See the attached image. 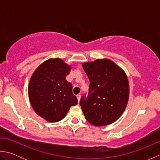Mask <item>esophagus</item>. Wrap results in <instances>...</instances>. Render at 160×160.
Wrapping results in <instances>:
<instances>
[{"mask_svg":"<svg viewBox=\"0 0 160 160\" xmlns=\"http://www.w3.org/2000/svg\"><path fill=\"white\" fill-rule=\"evenodd\" d=\"M76 96H77V98H78V102H80V98H81V96H80V94H78Z\"/></svg>","mask_w":160,"mask_h":160,"instance_id":"esophagus-1","label":"esophagus"}]
</instances>
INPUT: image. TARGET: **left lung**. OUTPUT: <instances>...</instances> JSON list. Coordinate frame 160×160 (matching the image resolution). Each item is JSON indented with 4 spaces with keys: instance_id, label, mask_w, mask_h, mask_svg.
<instances>
[{
    "instance_id": "1",
    "label": "left lung",
    "mask_w": 160,
    "mask_h": 160,
    "mask_svg": "<svg viewBox=\"0 0 160 160\" xmlns=\"http://www.w3.org/2000/svg\"><path fill=\"white\" fill-rule=\"evenodd\" d=\"M82 67L90 81L88 96H82L80 102L84 116L98 127L112 124L123 113L128 103L127 75L108 59L85 62Z\"/></svg>"
}]
</instances>
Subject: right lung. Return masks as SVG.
Instances as JSON below:
<instances>
[{"label": "right lung", "mask_w": 160, "mask_h": 160, "mask_svg": "<svg viewBox=\"0 0 160 160\" xmlns=\"http://www.w3.org/2000/svg\"><path fill=\"white\" fill-rule=\"evenodd\" d=\"M71 67L59 58L49 59L37 68L30 79L28 95L36 113L50 122L66 116L71 106L78 104L72 93V84L67 82Z\"/></svg>", "instance_id": "1"}]
</instances>
